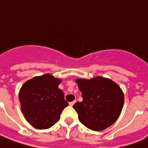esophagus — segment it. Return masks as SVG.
Returning <instances> with one entry per match:
<instances>
[{
	"instance_id": "obj_1",
	"label": "esophagus",
	"mask_w": 148,
	"mask_h": 148,
	"mask_svg": "<svg viewBox=\"0 0 148 148\" xmlns=\"http://www.w3.org/2000/svg\"><path fill=\"white\" fill-rule=\"evenodd\" d=\"M76 102V101H71V102L69 103V105H70V106H73L74 105V103Z\"/></svg>"
}]
</instances>
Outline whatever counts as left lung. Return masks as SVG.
Segmentation results:
<instances>
[{"label":"left lung","instance_id":"8db88e82","mask_svg":"<svg viewBox=\"0 0 148 148\" xmlns=\"http://www.w3.org/2000/svg\"><path fill=\"white\" fill-rule=\"evenodd\" d=\"M83 101L73 106L79 121L93 131H102L114 123L124 106V93L111 79L97 77L76 80Z\"/></svg>","mask_w":148,"mask_h":148}]
</instances>
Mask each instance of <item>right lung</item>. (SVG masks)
<instances>
[{
	"label": "right lung",
	"mask_w": 148,
	"mask_h": 148,
	"mask_svg": "<svg viewBox=\"0 0 148 148\" xmlns=\"http://www.w3.org/2000/svg\"><path fill=\"white\" fill-rule=\"evenodd\" d=\"M60 82L61 79L47 74L27 81L21 87V111L27 122L37 129H47L56 124L68 106L62 90L58 89Z\"/></svg>",
	"instance_id": "1"
}]
</instances>
